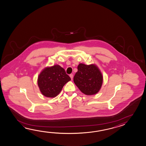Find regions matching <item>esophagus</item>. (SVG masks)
<instances>
[{"label": "esophagus", "instance_id": "1", "mask_svg": "<svg viewBox=\"0 0 146 146\" xmlns=\"http://www.w3.org/2000/svg\"><path fill=\"white\" fill-rule=\"evenodd\" d=\"M70 78H71V79H73V74H70Z\"/></svg>", "mask_w": 146, "mask_h": 146}]
</instances>
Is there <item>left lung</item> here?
Masks as SVG:
<instances>
[{
  "label": "left lung",
  "mask_w": 146,
  "mask_h": 146,
  "mask_svg": "<svg viewBox=\"0 0 146 146\" xmlns=\"http://www.w3.org/2000/svg\"><path fill=\"white\" fill-rule=\"evenodd\" d=\"M74 77V83L80 91L87 95L99 92L103 82V76L100 69L95 64H79Z\"/></svg>",
  "instance_id": "1"
}]
</instances>
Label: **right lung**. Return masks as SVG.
<instances>
[{
	"label": "right lung",
	"instance_id": "add662e5",
	"mask_svg": "<svg viewBox=\"0 0 146 146\" xmlns=\"http://www.w3.org/2000/svg\"><path fill=\"white\" fill-rule=\"evenodd\" d=\"M71 78L58 64L46 67L39 74L37 84L41 94L47 97H56Z\"/></svg>",
	"mask_w": 146,
	"mask_h": 146
}]
</instances>
